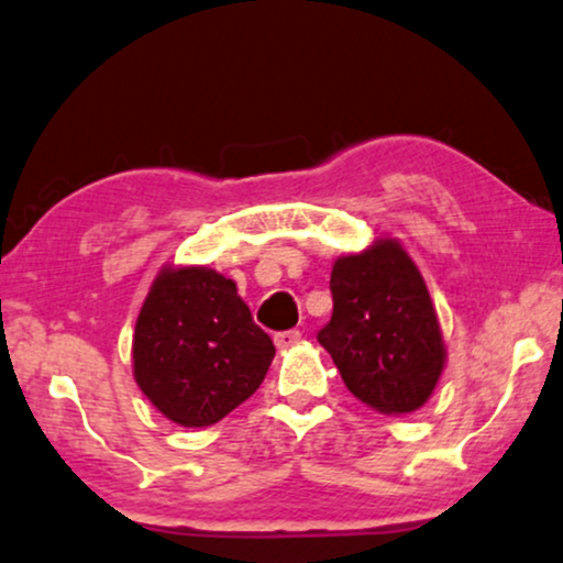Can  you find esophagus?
<instances>
[{
	"mask_svg": "<svg viewBox=\"0 0 563 563\" xmlns=\"http://www.w3.org/2000/svg\"><path fill=\"white\" fill-rule=\"evenodd\" d=\"M298 342H300V331L298 329L280 331V334H275V346H278V350H288V346L298 344Z\"/></svg>",
	"mask_w": 563,
	"mask_h": 563,
	"instance_id": "34e87169",
	"label": "esophagus"
}]
</instances>
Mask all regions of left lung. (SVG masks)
I'll list each match as a JSON object with an SVG mask.
<instances>
[{
  "mask_svg": "<svg viewBox=\"0 0 563 563\" xmlns=\"http://www.w3.org/2000/svg\"><path fill=\"white\" fill-rule=\"evenodd\" d=\"M334 313L319 331L354 398L387 416L413 413L437 387L446 346L423 275L398 240H375L331 271Z\"/></svg>",
  "mask_w": 563,
  "mask_h": 563,
  "instance_id": "left-lung-1",
  "label": "left lung"
}]
</instances>
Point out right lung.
<instances>
[{"label":"right lung","mask_w":563,"mask_h":563,"mask_svg":"<svg viewBox=\"0 0 563 563\" xmlns=\"http://www.w3.org/2000/svg\"><path fill=\"white\" fill-rule=\"evenodd\" d=\"M275 357L234 280L209 267H163L132 336L140 390L173 423L203 429L250 398Z\"/></svg>","instance_id":"right-lung-1"}]
</instances>
